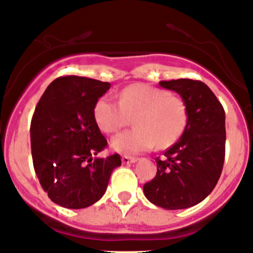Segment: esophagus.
I'll list each match as a JSON object with an SVG mask.
<instances>
[{
  "label": "esophagus",
  "instance_id": "34e87169",
  "mask_svg": "<svg viewBox=\"0 0 253 253\" xmlns=\"http://www.w3.org/2000/svg\"><path fill=\"white\" fill-rule=\"evenodd\" d=\"M137 162V159L136 157H129V156H122V164H134Z\"/></svg>",
  "mask_w": 253,
  "mask_h": 253
}]
</instances>
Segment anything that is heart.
<instances>
[{
    "instance_id": "obj_1",
    "label": "heart",
    "mask_w": 253,
    "mask_h": 253,
    "mask_svg": "<svg viewBox=\"0 0 253 253\" xmlns=\"http://www.w3.org/2000/svg\"><path fill=\"white\" fill-rule=\"evenodd\" d=\"M133 115L134 128L111 140V147L120 153L136 155L155 145L169 147L181 137L188 120L187 105L180 96L146 84L125 87L120 92V102L105 94L93 108L94 121L106 133L119 131Z\"/></svg>"
}]
</instances>
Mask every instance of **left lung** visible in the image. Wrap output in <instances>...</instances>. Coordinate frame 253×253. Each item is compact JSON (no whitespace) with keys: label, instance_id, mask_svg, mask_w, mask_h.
<instances>
[{"label":"left lung","instance_id":"left-lung-1","mask_svg":"<svg viewBox=\"0 0 253 253\" xmlns=\"http://www.w3.org/2000/svg\"><path fill=\"white\" fill-rule=\"evenodd\" d=\"M187 105V126L180 140L156 159L157 173L143 186L150 202L183 210L204 201L217 185L225 161V111L207 84L195 80L161 81Z\"/></svg>","mask_w":253,"mask_h":253}]
</instances>
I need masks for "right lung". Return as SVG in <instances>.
<instances>
[{"label":"right lung","mask_w":253,"mask_h":253,"mask_svg":"<svg viewBox=\"0 0 253 253\" xmlns=\"http://www.w3.org/2000/svg\"><path fill=\"white\" fill-rule=\"evenodd\" d=\"M110 87L87 77H58L35 110L30 129L35 171L48 197L66 209L97 202L112 171L121 166L117 153L96 157L107 141L94 121L93 108Z\"/></svg>","instance_id":"right-lung-1"}]
</instances>
